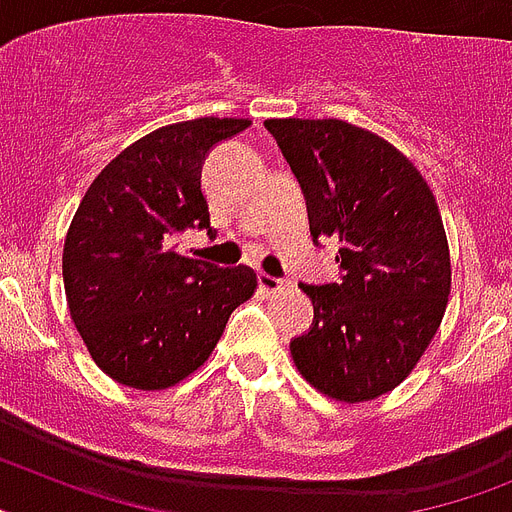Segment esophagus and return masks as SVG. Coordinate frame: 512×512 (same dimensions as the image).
Instances as JSON below:
<instances>
[{
    "label": "esophagus",
    "mask_w": 512,
    "mask_h": 512,
    "mask_svg": "<svg viewBox=\"0 0 512 512\" xmlns=\"http://www.w3.org/2000/svg\"><path fill=\"white\" fill-rule=\"evenodd\" d=\"M259 285H261V290H264L266 295H274V293H280V290H285L287 282L277 280V277H272V274H261Z\"/></svg>",
    "instance_id": "obj_1"
}]
</instances>
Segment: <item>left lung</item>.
Masks as SVG:
<instances>
[{
  "label": "left lung",
  "mask_w": 512,
  "mask_h": 512,
  "mask_svg": "<svg viewBox=\"0 0 512 512\" xmlns=\"http://www.w3.org/2000/svg\"><path fill=\"white\" fill-rule=\"evenodd\" d=\"M303 185L311 235L340 240L342 280L301 285L314 327L290 342L314 390L366 403L403 382L447 308L453 266L432 188L403 151L345 120H266Z\"/></svg>",
  "instance_id": "8db88e82"
}]
</instances>
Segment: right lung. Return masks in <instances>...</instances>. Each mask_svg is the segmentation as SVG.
<instances>
[{"label": "right lung", "mask_w": 512, "mask_h": 512, "mask_svg": "<svg viewBox=\"0 0 512 512\" xmlns=\"http://www.w3.org/2000/svg\"><path fill=\"white\" fill-rule=\"evenodd\" d=\"M251 120L198 117L143 135L96 175L62 251L67 308L94 363L133 390H167L209 361L256 287L251 266L190 259L185 227L211 230L201 164Z\"/></svg>", "instance_id": "add662e5"}]
</instances>
